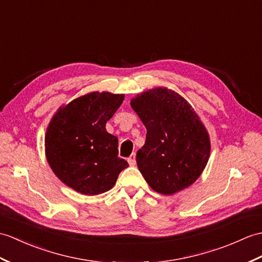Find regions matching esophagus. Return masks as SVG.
I'll list each match as a JSON object with an SVG mask.
<instances>
[{
	"label": "esophagus",
	"instance_id": "obj_1",
	"mask_svg": "<svg viewBox=\"0 0 262 262\" xmlns=\"http://www.w3.org/2000/svg\"><path fill=\"white\" fill-rule=\"evenodd\" d=\"M128 163L130 166H134L136 164V157H135V154H132L129 157H128Z\"/></svg>",
	"mask_w": 262,
	"mask_h": 262
}]
</instances>
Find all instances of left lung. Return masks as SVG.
I'll return each mask as SVG.
<instances>
[{"label": "left lung", "instance_id": "left-lung-1", "mask_svg": "<svg viewBox=\"0 0 262 262\" xmlns=\"http://www.w3.org/2000/svg\"><path fill=\"white\" fill-rule=\"evenodd\" d=\"M130 106L147 134L137 151V166L154 191L171 195L192 185L210 156L204 125L183 97L166 88L137 95Z\"/></svg>", "mask_w": 262, "mask_h": 262}]
</instances>
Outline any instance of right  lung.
I'll return each instance as SVG.
<instances>
[{
	"mask_svg": "<svg viewBox=\"0 0 262 262\" xmlns=\"http://www.w3.org/2000/svg\"><path fill=\"white\" fill-rule=\"evenodd\" d=\"M123 100L124 95L90 93L60 108L49 124L45 141L49 165L79 193L107 192L128 167L118 157V138L106 130L107 120Z\"/></svg>",
	"mask_w": 262,
	"mask_h": 262,
	"instance_id": "add662e5",
	"label": "right lung"
}]
</instances>
